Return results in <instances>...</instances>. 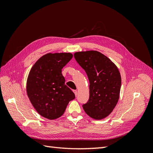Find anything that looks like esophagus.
Listing matches in <instances>:
<instances>
[{"mask_svg": "<svg viewBox=\"0 0 153 153\" xmlns=\"http://www.w3.org/2000/svg\"><path fill=\"white\" fill-rule=\"evenodd\" d=\"M73 92H74V93H75V96H77V94H78L77 91H76V90H74V91H73Z\"/></svg>", "mask_w": 153, "mask_h": 153, "instance_id": "esophagus-1", "label": "esophagus"}]
</instances>
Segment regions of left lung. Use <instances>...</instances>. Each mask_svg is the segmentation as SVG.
<instances>
[{"instance_id":"left-lung-1","label":"left lung","mask_w":153,"mask_h":153,"mask_svg":"<svg viewBox=\"0 0 153 153\" xmlns=\"http://www.w3.org/2000/svg\"><path fill=\"white\" fill-rule=\"evenodd\" d=\"M74 57L86 72L90 84L89 99L83 108L92 119L106 117L119 99L121 77L117 67L98 51L78 52Z\"/></svg>"}]
</instances>
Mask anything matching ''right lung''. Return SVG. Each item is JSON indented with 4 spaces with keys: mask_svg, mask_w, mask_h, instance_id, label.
I'll return each mask as SVG.
<instances>
[{
    "mask_svg": "<svg viewBox=\"0 0 153 153\" xmlns=\"http://www.w3.org/2000/svg\"><path fill=\"white\" fill-rule=\"evenodd\" d=\"M73 57L71 53L44 55L32 67L27 80V93L38 113L53 120L62 115L75 94L65 85L62 69Z\"/></svg>",
    "mask_w": 153,
    "mask_h": 153,
    "instance_id": "1",
    "label": "right lung"
}]
</instances>
